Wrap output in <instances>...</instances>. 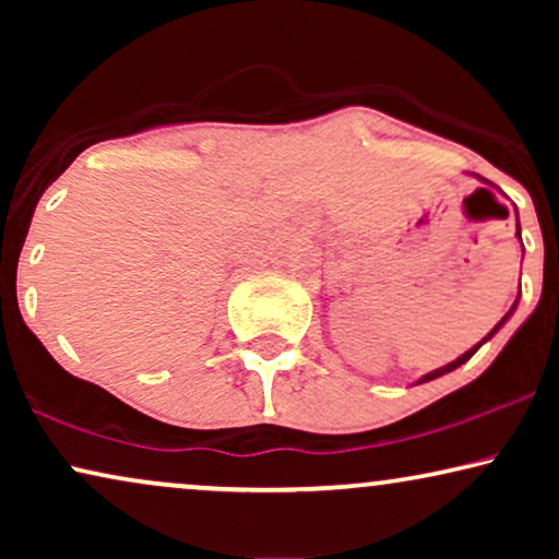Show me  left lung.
Wrapping results in <instances>:
<instances>
[{
    "label": "left lung",
    "mask_w": 559,
    "mask_h": 559,
    "mask_svg": "<svg viewBox=\"0 0 559 559\" xmlns=\"http://www.w3.org/2000/svg\"><path fill=\"white\" fill-rule=\"evenodd\" d=\"M476 178H478V175H476ZM478 180H484V178H478ZM516 236H519V241H522V228H519V221H516ZM516 305H519V297H516V300H514V305H511V310L507 312V316H503V318L499 320V323H496V325L491 328V333H488L484 341H478V343H476V346H473V348H468V350H465V354H463V356H457V358H455V361H450V364H445V366H440V369H435V371H430V373H425V377H419V379L415 381V384H425V381H432V379H438V377H442V373H450V371H455V369H457V366H463L465 361H468V358H471L473 354H476V350H478L480 346H484V343H486V341H491V338H493V335H496V333H499V328H501L503 323H507V320L511 318V312H514V310H516Z\"/></svg>",
    "instance_id": "1"
}]
</instances>
